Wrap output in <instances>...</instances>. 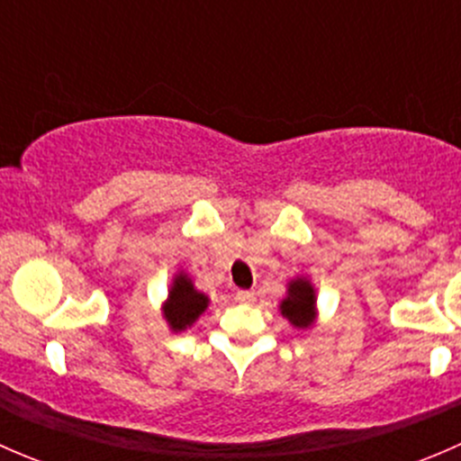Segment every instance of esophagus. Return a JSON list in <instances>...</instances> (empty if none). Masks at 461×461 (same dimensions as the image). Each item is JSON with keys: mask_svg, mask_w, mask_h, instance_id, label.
I'll return each mask as SVG.
<instances>
[{"mask_svg": "<svg viewBox=\"0 0 461 461\" xmlns=\"http://www.w3.org/2000/svg\"><path fill=\"white\" fill-rule=\"evenodd\" d=\"M236 301H239V303H254V301H257V292H254V290H239V292H236Z\"/></svg>", "mask_w": 461, "mask_h": 461, "instance_id": "1", "label": "esophagus"}]
</instances>
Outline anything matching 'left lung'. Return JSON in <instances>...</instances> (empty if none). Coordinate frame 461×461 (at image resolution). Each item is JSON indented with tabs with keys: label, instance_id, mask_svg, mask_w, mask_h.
<instances>
[{
	"label": "left lung",
	"instance_id": "obj_1",
	"mask_svg": "<svg viewBox=\"0 0 461 461\" xmlns=\"http://www.w3.org/2000/svg\"><path fill=\"white\" fill-rule=\"evenodd\" d=\"M314 287L308 278H296L287 287V296L281 303V314L290 321L294 328H308L314 321Z\"/></svg>",
	"mask_w": 461,
	"mask_h": 461
}]
</instances>
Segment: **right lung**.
I'll return each mask as SVG.
<instances>
[{"mask_svg": "<svg viewBox=\"0 0 461 461\" xmlns=\"http://www.w3.org/2000/svg\"><path fill=\"white\" fill-rule=\"evenodd\" d=\"M209 299L201 294L198 290H194L192 278H187L185 274L174 278V285L169 290V299L165 303V319L169 323V328L174 332L189 328L201 314L207 310Z\"/></svg>", "mask_w": 461, "mask_h": 461, "instance_id": "obj_1", "label": "right lung"}]
</instances>
